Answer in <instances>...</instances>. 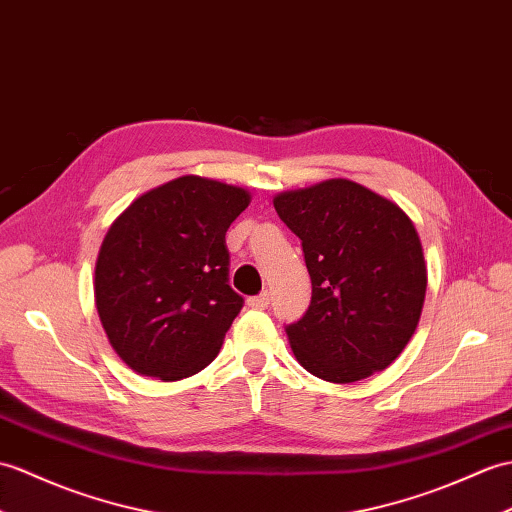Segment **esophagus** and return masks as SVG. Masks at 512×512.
<instances>
[{"instance_id": "1", "label": "esophagus", "mask_w": 512, "mask_h": 512, "mask_svg": "<svg viewBox=\"0 0 512 512\" xmlns=\"http://www.w3.org/2000/svg\"><path fill=\"white\" fill-rule=\"evenodd\" d=\"M268 305H270V294L268 292L259 294V296H251V299H248V307H253V310H266Z\"/></svg>"}]
</instances>
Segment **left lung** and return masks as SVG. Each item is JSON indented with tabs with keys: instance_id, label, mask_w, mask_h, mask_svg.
Instances as JSON below:
<instances>
[{
	"instance_id": "obj_1",
	"label": "left lung",
	"mask_w": 512,
	"mask_h": 512,
	"mask_svg": "<svg viewBox=\"0 0 512 512\" xmlns=\"http://www.w3.org/2000/svg\"><path fill=\"white\" fill-rule=\"evenodd\" d=\"M301 237L312 301L285 327L294 358L331 384L384 371L419 325L427 266L414 222L397 202L349 178L272 198Z\"/></svg>"
}]
</instances>
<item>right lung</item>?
I'll use <instances>...</instances> for the list:
<instances>
[{
    "label": "right lung",
    "instance_id": "obj_1",
    "mask_svg": "<svg viewBox=\"0 0 512 512\" xmlns=\"http://www.w3.org/2000/svg\"><path fill=\"white\" fill-rule=\"evenodd\" d=\"M251 192L187 174L115 218L95 259L106 338L135 373L178 382L216 358L244 299L231 290L227 229Z\"/></svg>",
    "mask_w": 512,
    "mask_h": 512
}]
</instances>
